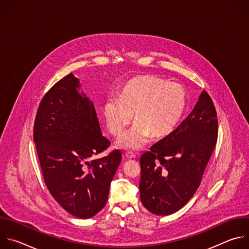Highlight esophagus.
<instances>
[{"label":"esophagus","mask_w":249,"mask_h":249,"mask_svg":"<svg viewBox=\"0 0 249 249\" xmlns=\"http://www.w3.org/2000/svg\"><path fill=\"white\" fill-rule=\"evenodd\" d=\"M125 157L128 159V160H133V159H136V155H134L132 152H127L125 154Z\"/></svg>","instance_id":"1"}]
</instances>
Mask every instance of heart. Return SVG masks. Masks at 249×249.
<instances>
[{
	"instance_id": "b5f03b06",
	"label": "heart",
	"mask_w": 249,
	"mask_h": 249,
	"mask_svg": "<svg viewBox=\"0 0 249 249\" xmlns=\"http://www.w3.org/2000/svg\"><path fill=\"white\" fill-rule=\"evenodd\" d=\"M184 87L155 76H142L129 81L119 99L108 98L104 117L108 131L120 137L133 120L135 126L118 141L122 149L139 150L153 137L161 139L174 131L186 107Z\"/></svg>"
}]
</instances>
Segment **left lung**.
<instances>
[{"instance_id": "1", "label": "left lung", "mask_w": 249, "mask_h": 249, "mask_svg": "<svg viewBox=\"0 0 249 249\" xmlns=\"http://www.w3.org/2000/svg\"><path fill=\"white\" fill-rule=\"evenodd\" d=\"M218 140L215 105L203 90L192 112L140 158V196L158 216L182 208L200 186Z\"/></svg>"}]
</instances>
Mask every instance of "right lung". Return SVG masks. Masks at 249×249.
I'll use <instances>...</instances> for the list:
<instances>
[{"label": "right lung", "instance_id": "obj_1", "mask_svg": "<svg viewBox=\"0 0 249 249\" xmlns=\"http://www.w3.org/2000/svg\"><path fill=\"white\" fill-rule=\"evenodd\" d=\"M79 88V79L71 73L45 93L33 140L52 197L72 216L89 219L105 206L122 154L114 150L91 160L110 142L101 135L94 106Z\"/></svg>", "mask_w": 249, "mask_h": 249}]
</instances>
